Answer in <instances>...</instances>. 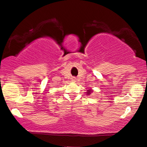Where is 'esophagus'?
<instances>
[{"label":"esophagus","mask_w":147,"mask_h":147,"mask_svg":"<svg viewBox=\"0 0 147 147\" xmlns=\"http://www.w3.org/2000/svg\"><path fill=\"white\" fill-rule=\"evenodd\" d=\"M75 80H76V79H75V78H73V81H75Z\"/></svg>","instance_id":"obj_1"}]
</instances>
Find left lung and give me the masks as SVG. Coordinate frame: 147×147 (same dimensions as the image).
<instances>
[{
  "label": "left lung",
  "instance_id": "left-lung-1",
  "mask_svg": "<svg viewBox=\"0 0 147 147\" xmlns=\"http://www.w3.org/2000/svg\"><path fill=\"white\" fill-rule=\"evenodd\" d=\"M91 92H93V91L91 89H89V90H87V94H90L91 93Z\"/></svg>",
  "mask_w": 147,
  "mask_h": 147
}]
</instances>
